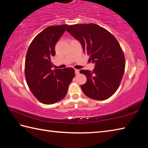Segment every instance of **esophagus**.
Instances as JSON below:
<instances>
[{
	"mask_svg": "<svg viewBox=\"0 0 148 148\" xmlns=\"http://www.w3.org/2000/svg\"><path fill=\"white\" fill-rule=\"evenodd\" d=\"M75 74L76 75H78L79 74V71L78 69H75Z\"/></svg>",
	"mask_w": 148,
	"mask_h": 148,
	"instance_id": "obj_1",
	"label": "esophagus"
}]
</instances>
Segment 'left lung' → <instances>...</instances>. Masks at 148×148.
Returning <instances> with one entry per match:
<instances>
[{"label":"left lung","instance_id":"obj_1","mask_svg":"<svg viewBox=\"0 0 148 148\" xmlns=\"http://www.w3.org/2000/svg\"><path fill=\"white\" fill-rule=\"evenodd\" d=\"M66 30L79 40L84 53L95 64L93 71L79 72L87 78L81 86L84 95L97 100L109 99L118 90L125 72V56L118 40L109 31L94 23L73 25Z\"/></svg>","mask_w":148,"mask_h":148}]
</instances>
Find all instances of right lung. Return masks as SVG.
Listing matches in <instances>:
<instances>
[{
    "mask_svg": "<svg viewBox=\"0 0 148 148\" xmlns=\"http://www.w3.org/2000/svg\"><path fill=\"white\" fill-rule=\"evenodd\" d=\"M67 25L50 26L36 36L30 45L25 64L27 83L33 95L45 104H53L63 99L74 77L73 68L52 70L51 58L55 45Z\"/></svg>",
    "mask_w": 148,
    "mask_h": 148,
    "instance_id": "right-lung-1",
    "label": "right lung"
}]
</instances>
